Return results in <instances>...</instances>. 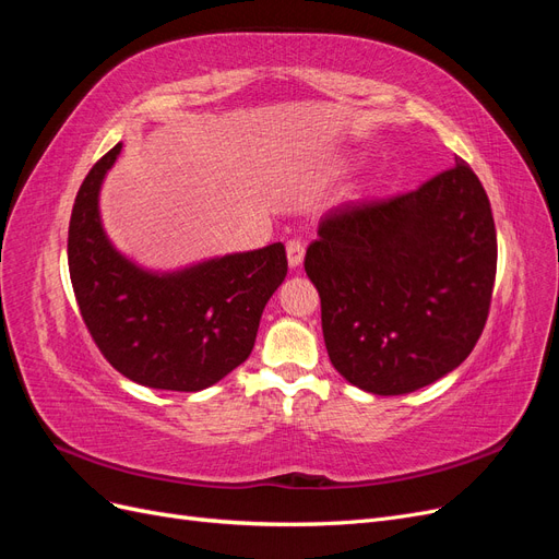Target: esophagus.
<instances>
[{
    "instance_id": "esophagus-1",
    "label": "esophagus",
    "mask_w": 559,
    "mask_h": 559,
    "mask_svg": "<svg viewBox=\"0 0 559 559\" xmlns=\"http://www.w3.org/2000/svg\"><path fill=\"white\" fill-rule=\"evenodd\" d=\"M302 257H306V245H302L300 240L286 242V259H289L292 267H298L302 263Z\"/></svg>"
}]
</instances>
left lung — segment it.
I'll list each match as a JSON object with an SVG mask.
<instances>
[{"instance_id": "obj_1", "label": "left lung", "mask_w": 559, "mask_h": 559, "mask_svg": "<svg viewBox=\"0 0 559 559\" xmlns=\"http://www.w3.org/2000/svg\"><path fill=\"white\" fill-rule=\"evenodd\" d=\"M306 273L333 368L380 396L448 376L476 347L497 275L492 207L476 173L450 170L321 218Z\"/></svg>"}]
</instances>
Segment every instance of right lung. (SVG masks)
Listing matches in <instances>:
<instances>
[{
    "label": "right lung",
    "instance_id": "right-lung-1",
    "mask_svg": "<svg viewBox=\"0 0 559 559\" xmlns=\"http://www.w3.org/2000/svg\"><path fill=\"white\" fill-rule=\"evenodd\" d=\"M118 154L121 144L93 165L72 207L67 261L83 324L128 380L200 392L251 354L265 302L289 267L284 245L226 253L175 273L140 267L116 251L99 222V186Z\"/></svg>",
    "mask_w": 559,
    "mask_h": 559
}]
</instances>
